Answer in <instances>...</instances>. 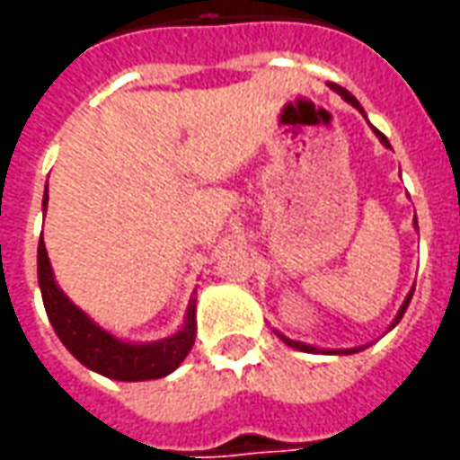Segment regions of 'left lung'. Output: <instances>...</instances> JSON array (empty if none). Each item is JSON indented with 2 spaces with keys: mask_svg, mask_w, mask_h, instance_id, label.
<instances>
[{
  "mask_svg": "<svg viewBox=\"0 0 460 460\" xmlns=\"http://www.w3.org/2000/svg\"><path fill=\"white\" fill-rule=\"evenodd\" d=\"M330 88H332V91H335V93H340L342 95V98H345L347 103L349 105H355L357 111H359V113L365 115V111H362V105L357 103V98L352 93H349V91H345V88H342V85H330ZM376 132V137H379V140H382V145H386V147H392V145H389V140H386L385 135H382V132L379 130H375ZM409 300H411V293H409V296H406V300H404V305H402V310H399V315H396V320L394 323H399V318H402V315H404V310H406V305H409ZM280 340H283V342H286V345H290V347H296V349H303V352H320L318 347H313V345H305V342H296V340H288V338H283V335H280ZM349 352H357V349H349Z\"/></svg>",
  "mask_w": 460,
  "mask_h": 460,
  "instance_id": "8db88e82",
  "label": "left lung"
}]
</instances>
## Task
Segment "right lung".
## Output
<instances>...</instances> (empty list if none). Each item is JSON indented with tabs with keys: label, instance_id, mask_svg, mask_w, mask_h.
Wrapping results in <instances>:
<instances>
[{
	"label": "right lung",
	"instance_id": "obj_1",
	"mask_svg": "<svg viewBox=\"0 0 460 460\" xmlns=\"http://www.w3.org/2000/svg\"><path fill=\"white\" fill-rule=\"evenodd\" d=\"M46 204H49V194H44V211ZM39 286H41L46 315L66 349L88 369L118 379V382H142V379L167 376L190 355L194 338H197L194 303L187 310L184 328L177 335L160 340V342L130 345V342L113 338L103 328H98L93 320L81 308H75L64 296V290L56 286L44 236L39 239Z\"/></svg>",
	"mask_w": 460,
	"mask_h": 460
}]
</instances>
